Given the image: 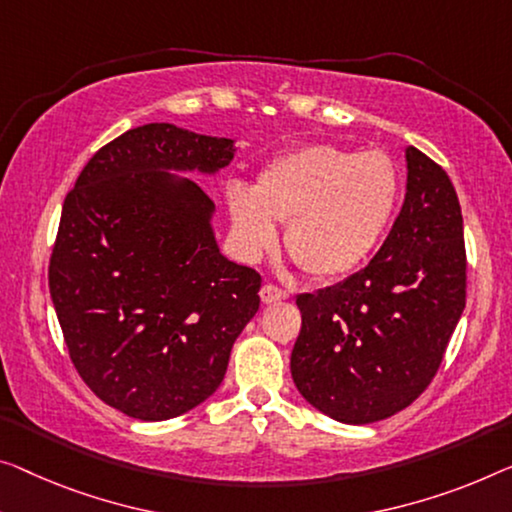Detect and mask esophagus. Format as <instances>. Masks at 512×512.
<instances>
[{"label":"esophagus","mask_w":512,"mask_h":512,"mask_svg":"<svg viewBox=\"0 0 512 512\" xmlns=\"http://www.w3.org/2000/svg\"><path fill=\"white\" fill-rule=\"evenodd\" d=\"M259 296H262V303H278V301H285L287 299V292H282L280 287L276 285H264L259 289Z\"/></svg>","instance_id":"34e87169"}]
</instances>
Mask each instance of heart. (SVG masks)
<instances>
[{
	"mask_svg": "<svg viewBox=\"0 0 512 512\" xmlns=\"http://www.w3.org/2000/svg\"><path fill=\"white\" fill-rule=\"evenodd\" d=\"M400 172L384 151L305 144L262 167L255 186L234 179L225 200L236 246L262 257L287 223L285 246L315 278H340L375 253L400 202Z\"/></svg>",
	"mask_w": 512,
	"mask_h": 512,
	"instance_id": "1",
	"label": "heart"
}]
</instances>
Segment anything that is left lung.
I'll use <instances>...</instances> for the list:
<instances>
[{
	"label": "left lung",
	"mask_w": 512,
	"mask_h": 512,
	"mask_svg": "<svg viewBox=\"0 0 512 512\" xmlns=\"http://www.w3.org/2000/svg\"><path fill=\"white\" fill-rule=\"evenodd\" d=\"M407 186L393 230L363 271L296 296L292 379L312 407L347 425L409 407L437 372L467 294L464 225L448 174L404 149Z\"/></svg>",
	"instance_id": "8db88e82"
}]
</instances>
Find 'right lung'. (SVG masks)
<instances>
[{
	"mask_svg": "<svg viewBox=\"0 0 512 512\" xmlns=\"http://www.w3.org/2000/svg\"><path fill=\"white\" fill-rule=\"evenodd\" d=\"M236 140L144 124L98 149L61 209L50 296L71 361L105 404L167 421L216 393L262 278L220 253L216 177Z\"/></svg>",
	"mask_w": 512,
	"mask_h": 512,
	"instance_id": "obj_1",
	"label": "right lung"
}]
</instances>
